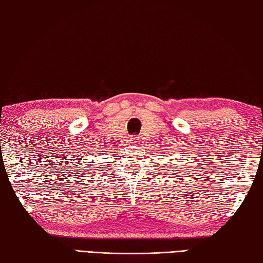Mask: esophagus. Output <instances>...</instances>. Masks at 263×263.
Wrapping results in <instances>:
<instances>
[{
    "instance_id": "34e87169",
    "label": "esophagus",
    "mask_w": 263,
    "mask_h": 263,
    "mask_svg": "<svg viewBox=\"0 0 263 263\" xmlns=\"http://www.w3.org/2000/svg\"><path fill=\"white\" fill-rule=\"evenodd\" d=\"M131 143H136V142H135V140H131Z\"/></svg>"
}]
</instances>
